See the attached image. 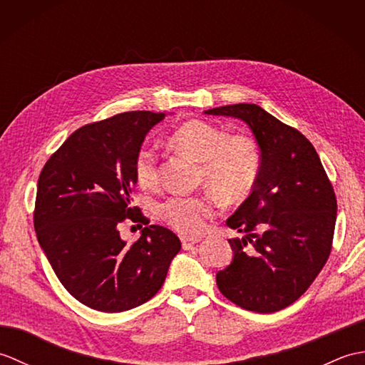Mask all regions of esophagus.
I'll return each instance as SVG.
<instances>
[{
	"mask_svg": "<svg viewBox=\"0 0 365 365\" xmlns=\"http://www.w3.org/2000/svg\"><path fill=\"white\" fill-rule=\"evenodd\" d=\"M199 242H200V240L196 238V237L182 235V246H183V250H192V247H195Z\"/></svg>",
	"mask_w": 365,
	"mask_h": 365,
	"instance_id": "esophagus-1",
	"label": "esophagus"
}]
</instances>
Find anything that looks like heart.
I'll use <instances>...</instances> for the list:
<instances>
[{"label":"heart","instance_id":"obj_1","mask_svg":"<svg viewBox=\"0 0 365 365\" xmlns=\"http://www.w3.org/2000/svg\"><path fill=\"white\" fill-rule=\"evenodd\" d=\"M170 143L200 163V182L222 199H245L259 180L262 158L251 138L229 136L205 120H188L173 131ZM133 173L141 188L158 187V157L152 147L143 145L136 152ZM215 208L212 196L173 195L158 205V215L177 232L197 234L213 216Z\"/></svg>","mask_w":365,"mask_h":365}]
</instances>
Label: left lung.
<instances>
[{
  "instance_id": "obj_1",
  "label": "left lung",
  "mask_w": 365,
  "mask_h": 365,
  "mask_svg": "<svg viewBox=\"0 0 365 365\" xmlns=\"http://www.w3.org/2000/svg\"><path fill=\"white\" fill-rule=\"evenodd\" d=\"M243 120L260 147L252 192L227 220L234 259L218 271L220 292L246 311L271 314L304 293L327 263L337 200L319 153L297 128L252 103L205 111Z\"/></svg>"
}]
</instances>
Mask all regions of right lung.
<instances>
[{"mask_svg":"<svg viewBox=\"0 0 365 365\" xmlns=\"http://www.w3.org/2000/svg\"><path fill=\"white\" fill-rule=\"evenodd\" d=\"M165 113L130 111L88 123L45 163L37 182L34 229L64 289L100 312L144 304L161 289L178 237L131 205L133 163ZM127 217L146 227L133 245L120 238Z\"/></svg>","mask_w":365,"mask_h":365,"instance_id":"add662e5","label":"right lung"}]
</instances>
